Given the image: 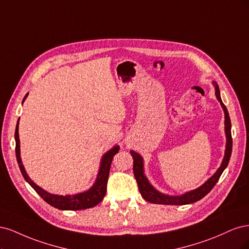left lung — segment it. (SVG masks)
<instances>
[{
    "label": "left lung",
    "mask_w": 249,
    "mask_h": 249,
    "mask_svg": "<svg viewBox=\"0 0 249 249\" xmlns=\"http://www.w3.org/2000/svg\"><path fill=\"white\" fill-rule=\"evenodd\" d=\"M215 85V95L217 97L218 101L220 102L221 107L224 110V117H226V134H227V148H226V154H224L223 161L220 165V167L217 170L212 177L208 180L202 186L198 187L197 189H195L192 191L186 192L185 195L180 196H165L163 194H160L156 189L153 188L151 185L149 181L147 180L145 174H143V163H142V158L140 154L136 153L134 151H131L130 153L133 158V174L134 177L138 182V186L140 189V192L142 196L145 198L147 202H150L152 204H159V205H187L191 204L203 198L205 196H207L211 189L215 186V184L217 183L219 180L222 172L226 170V167L229 164L231 154V148H232V139H231V119L228 113V109L224 106L221 98H220V93H219V88L217 84L214 83Z\"/></svg>",
    "instance_id": "left-lung-1"
}]
</instances>
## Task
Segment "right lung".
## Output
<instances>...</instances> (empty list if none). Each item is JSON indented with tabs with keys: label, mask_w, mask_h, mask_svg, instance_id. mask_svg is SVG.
<instances>
[{
	"label": "right lung",
	"mask_w": 249,
	"mask_h": 249,
	"mask_svg": "<svg viewBox=\"0 0 249 249\" xmlns=\"http://www.w3.org/2000/svg\"><path fill=\"white\" fill-rule=\"evenodd\" d=\"M28 94L29 93H27V95L25 96L22 102L27 98ZM14 138H15V153H17L18 163L23 178H25V180L34 188V190L45 200L47 204L57 208L59 210H74L75 211V210H83V209H88V208H92L96 205H98L103 199L104 196L107 194V186L110 164H111V161H113L114 156L119 152V149H120L119 146H116L111 150H109L107 153H106V155L102 157L97 179H96V182L91 189L74 196H55V195H51L49 192L43 190L42 188L37 186L27 175L25 167L22 165L21 159H20V153H19L18 122L17 125V128H15Z\"/></svg>",
	"instance_id": "add662e5"
}]
</instances>
